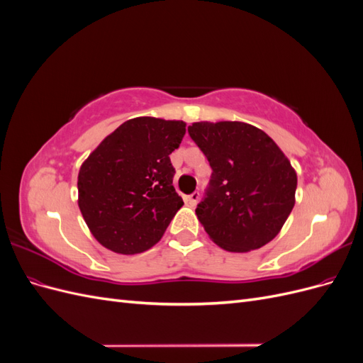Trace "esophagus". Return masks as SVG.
Masks as SVG:
<instances>
[{
  "instance_id": "34e87169",
  "label": "esophagus",
  "mask_w": 363,
  "mask_h": 363,
  "mask_svg": "<svg viewBox=\"0 0 363 363\" xmlns=\"http://www.w3.org/2000/svg\"><path fill=\"white\" fill-rule=\"evenodd\" d=\"M199 200H200V194L199 192H194L191 195H186L184 196V203L188 204V206H191V207H195L196 203H199Z\"/></svg>"
}]
</instances>
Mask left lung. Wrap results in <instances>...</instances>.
Masks as SVG:
<instances>
[{"label": "left lung", "mask_w": 363, "mask_h": 363, "mask_svg": "<svg viewBox=\"0 0 363 363\" xmlns=\"http://www.w3.org/2000/svg\"><path fill=\"white\" fill-rule=\"evenodd\" d=\"M189 136L212 168L195 213L227 251H251L279 235L295 204L296 174L265 131L238 121L194 123Z\"/></svg>", "instance_id": "left-lung-1"}]
</instances>
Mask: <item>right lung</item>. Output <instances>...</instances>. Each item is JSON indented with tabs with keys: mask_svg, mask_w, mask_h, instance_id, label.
Listing matches in <instances>:
<instances>
[{
	"mask_svg": "<svg viewBox=\"0 0 363 363\" xmlns=\"http://www.w3.org/2000/svg\"><path fill=\"white\" fill-rule=\"evenodd\" d=\"M186 133L183 121H125L82 164L79 207L94 238L119 255H136L163 236L183 206L169 155Z\"/></svg>",
	"mask_w": 363,
	"mask_h": 363,
	"instance_id": "add662e5",
	"label": "right lung"
}]
</instances>
